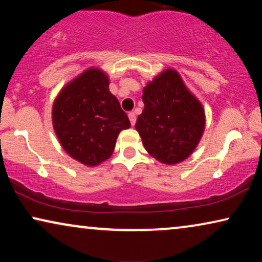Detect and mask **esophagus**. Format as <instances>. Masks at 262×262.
<instances>
[{
    "mask_svg": "<svg viewBox=\"0 0 262 262\" xmlns=\"http://www.w3.org/2000/svg\"><path fill=\"white\" fill-rule=\"evenodd\" d=\"M128 119H130L132 126H135V124H136V114L134 112L128 113Z\"/></svg>",
    "mask_w": 262,
    "mask_h": 262,
    "instance_id": "esophagus-1",
    "label": "esophagus"
}]
</instances>
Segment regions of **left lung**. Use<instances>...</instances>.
Segmentation results:
<instances>
[{"instance_id":"obj_1","label":"left lung","mask_w":262,"mask_h":262,"mask_svg":"<svg viewBox=\"0 0 262 262\" xmlns=\"http://www.w3.org/2000/svg\"><path fill=\"white\" fill-rule=\"evenodd\" d=\"M144 110L136 130L146 151L160 162L175 164L191 155L205 127L200 102L185 87L180 75L168 69L143 91Z\"/></svg>"}]
</instances>
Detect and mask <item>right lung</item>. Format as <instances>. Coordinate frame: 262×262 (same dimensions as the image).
<instances>
[{"mask_svg":"<svg viewBox=\"0 0 262 262\" xmlns=\"http://www.w3.org/2000/svg\"><path fill=\"white\" fill-rule=\"evenodd\" d=\"M52 121L64 150L87 166L108 159L119 132L131 126L99 69L84 71L62 89L53 103Z\"/></svg>","mask_w":262,"mask_h":262,"instance_id":"right-lung-1","label":"right lung"}]
</instances>
